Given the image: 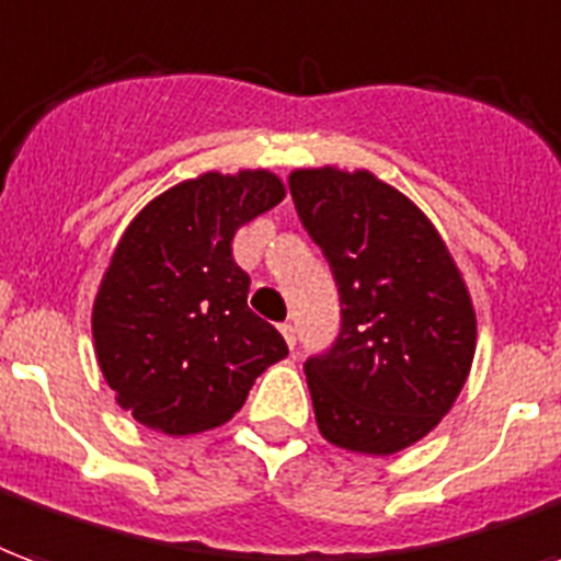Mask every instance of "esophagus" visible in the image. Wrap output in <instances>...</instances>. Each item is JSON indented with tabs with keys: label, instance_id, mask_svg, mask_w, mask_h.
I'll return each instance as SVG.
<instances>
[{
	"label": "esophagus",
	"instance_id": "1",
	"mask_svg": "<svg viewBox=\"0 0 561 561\" xmlns=\"http://www.w3.org/2000/svg\"><path fill=\"white\" fill-rule=\"evenodd\" d=\"M279 330H282V335H285V342H288V347H294V344H297V327L285 321L279 327Z\"/></svg>",
	"mask_w": 561,
	"mask_h": 561
}]
</instances>
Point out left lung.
<instances>
[{"mask_svg":"<svg viewBox=\"0 0 561 561\" xmlns=\"http://www.w3.org/2000/svg\"><path fill=\"white\" fill-rule=\"evenodd\" d=\"M288 186L342 300L335 342L302 365L318 428L351 451L408 449L470 375V294L425 214L375 175L300 169Z\"/></svg>","mask_w":561,"mask_h":561,"instance_id":"left-lung-1","label":"left lung"}]
</instances>
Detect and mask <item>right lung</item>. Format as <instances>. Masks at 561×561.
<instances>
[{
  "instance_id": "right-lung-1",
  "label": "right lung",
  "mask_w": 561,
  "mask_h": 561,
  "mask_svg": "<svg viewBox=\"0 0 561 561\" xmlns=\"http://www.w3.org/2000/svg\"><path fill=\"white\" fill-rule=\"evenodd\" d=\"M282 196L270 172H207L153 198L124 231L91 330L106 383L148 428H217L288 354L279 330L247 306L249 276L231 255L238 228Z\"/></svg>"
}]
</instances>
